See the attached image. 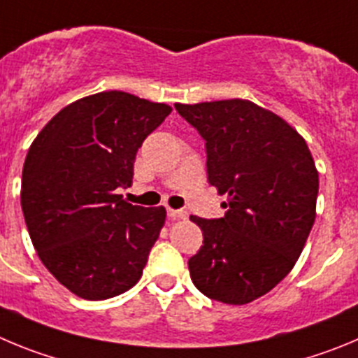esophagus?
<instances>
[{
	"instance_id": "esophagus-1",
	"label": "esophagus",
	"mask_w": 358,
	"mask_h": 358,
	"mask_svg": "<svg viewBox=\"0 0 358 358\" xmlns=\"http://www.w3.org/2000/svg\"><path fill=\"white\" fill-rule=\"evenodd\" d=\"M167 215H169V217H173V219H185L187 212L175 210V208H167Z\"/></svg>"
}]
</instances>
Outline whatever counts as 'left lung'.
<instances>
[{
  "label": "left lung",
  "mask_w": 358,
  "mask_h": 358,
  "mask_svg": "<svg viewBox=\"0 0 358 358\" xmlns=\"http://www.w3.org/2000/svg\"><path fill=\"white\" fill-rule=\"evenodd\" d=\"M176 112L205 141L208 183L227 194L223 217L191 215L203 246L189 259L207 298L244 305L289 275L315 219L320 176L307 143L248 99L182 105Z\"/></svg>",
  "instance_id": "obj_1"
}]
</instances>
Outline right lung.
<instances>
[{
  "label": "right lung",
  "instance_id": "obj_1",
  "mask_svg": "<svg viewBox=\"0 0 358 358\" xmlns=\"http://www.w3.org/2000/svg\"><path fill=\"white\" fill-rule=\"evenodd\" d=\"M171 114L121 91L71 103L41 130L22 167L21 207L48 271L83 299L123 294L139 282L166 208L131 205L137 150Z\"/></svg>",
  "mask_w": 358,
  "mask_h": 358
}]
</instances>
